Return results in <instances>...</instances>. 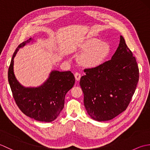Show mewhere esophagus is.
<instances>
[{"mask_svg":"<svg viewBox=\"0 0 150 150\" xmlns=\"http://www.w3.org/2000/svg\"><path fill=\"white\" fill-rule=\"evenodd\" d=\"M75 77L76 81H79V80H80V79H81V75L80 73H75Z\"/></svg>","mask_w":150,"mask_h":150,"instance_id":"obj_1","label":"esophagus"}]
</instances>
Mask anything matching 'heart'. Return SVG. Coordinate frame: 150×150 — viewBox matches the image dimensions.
Returning <instances> with one entry per match:
<instances>
[{"mask_svg":"<svg viewBox=\"0 0 150 150\" xmlns=\"http://www.w3.org/2000/svg\"><path fill=\"white\" fill-rule=\"evenodd\" d=\"M77 50L81 52L77 58L79 64L85 68H95L100 66L109 57L111 47L106 41L90 37L79 44Z\"/></svg>","mask_w":150,"mask_h":150,"instance_id":"obj_1","label":"heart"}]
</instances>
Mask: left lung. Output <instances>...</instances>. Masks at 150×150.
<instances>
[{"mask_svg":"<svg viewBox=\"0 0 150 150\" xmlns=\"http://www.w3.org/2000/svg\"><path fill=\"white\" fill-rule=\"evenodd\" d=\"M84 72L80 85L85 108L91 119L110 120L126 110L135 93L139 72L136 59L122 36L111 60Z\"/></svg>","mask_w":150,"mask_h":150,"instance_id":"left-lung-1","label":"left lung"}]
</instances>
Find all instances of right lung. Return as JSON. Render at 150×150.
Wrapping results in <instances>:
<instances>
[{
  "label": "right lung",
  "instance_id": "add662e5",
  "mask_svg": "<svg viewBox=\"0 0 150 150\" xmlns=\"http://www.w3.org/2000/svg\"><path fill=\"white\" fill-rule=\"evenodd\" d=\"M36 42L32 38L21 43L13 55L8 69V81L13 98L22 112L40 122L55 120L64 106L66 94L75 84V79L70 71L52 70L48 78L37 87H25L15 77L14 58L18 50L27 44Z\"/></svg>",
  "mask_w": 150,
  "mask_h": 150
}]
</instances>
